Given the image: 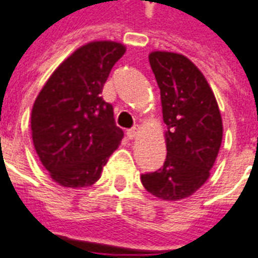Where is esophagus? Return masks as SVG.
<instances>
[{
  "label": "esophagus",
  "mask_w": 258,
  "mask_h": 258,
  "mask_svg": "<svg viewBox=\"0 0 258 258\" xmlns=\"http://www.w3.org/2000/svg\"><path fill=\"white\" fill-rule=\"evenodd\" d=\"M138 134H140V130L137 128V127L128 130V133H127V135H128L130 140H135V138L138 137Z\"/></svg>",
  "instance_id": "esophagus-1"
}]
</instances>
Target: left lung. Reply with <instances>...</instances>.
<instances>
[{"label":"left lung","instance_id":"1","mask_svg":"<svg viewBox=\"0 0 258 258\" xmlns=\"http://www.w3.org/2000/svg\"><path fill=\"white\" fill-rule=\"evenodd\" d=\"M160 88L167 156L162 168L141 175L159 199H186L210 177L222 142V118L214 92L199 68L184 55L149 53Z\"/></svg>","mask_w":258,"mask_h":258}]
</instances>
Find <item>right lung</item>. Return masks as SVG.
Segmentation results:
<instances>
[{
    "instance_id": "1",
    "label": "right lung",
    "mask_w": 258,
    "mask_h": 258,
    "mask_svg": "<svg viewBox=\"0 0 258 258\" xmlns=\"http://www.w3.org/2000/svg\"><path fill=\"white\" fill-rule=\"evenodd\" d=\"M125 53L116 41H91L64 59L37 95L31 138L42 166L64 188H85L101 178L123 131L101 96L112 68Z\"/></svg>"
}]
</instances>
